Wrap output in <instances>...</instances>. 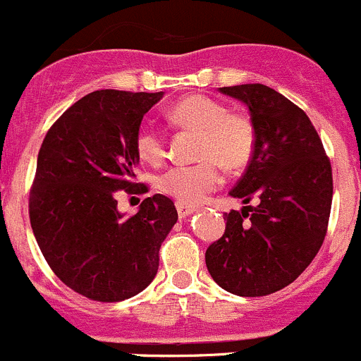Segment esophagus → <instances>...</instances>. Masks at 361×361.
Returning <instances> with one entry per match:
<instances>
[{
	"instance_id": "esophagus-1",
	"label": "esophagus",
	"mask_w": 361,
	"mask_h": 361,
	"mask_svg": "<svg viewBox=\"0 0 361 361\" xmlns=\"http://www.w3.org/2000/svg\"><path fill=\"white\" fill-rule=\"evenodd\" d=\"M195 212V209L189 205H182V203H177V214H179V217H185L189 216V214Z\"/></svg>"
}]
</instances>
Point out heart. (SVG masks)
Wrapping results in <instances>:
<instances>
[{
	"label": "heart",
	"instance_id": "heart-1",
	"mask_svg": "<svg viewBox=\"0 0 361 361\" xmlns=\"http://www.w3.org/2000/svg\"><path fill=\"white\" fill-rule=\"evenodd\" d=\"M169 119L179 130L198 133L195 165H176L158 177V189L182 205H196L223 184L224 166L230 172L245 169L256 149V128L251 117L230 112L224 103L191 94L173 103ZM144 161H161L166 154L165 135L154 124H142L135 137Z\"/></svg>",
	"mask_w": 361,
	"mask_h": 361
}]
</instances>
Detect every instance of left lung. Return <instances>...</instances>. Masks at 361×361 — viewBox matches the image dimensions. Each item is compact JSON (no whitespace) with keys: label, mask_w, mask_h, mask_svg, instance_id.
Here are the masks:
<instances>
[{"label":"left lung","mask_w":361,"mask_h":361,"mask_svg":"<svg viewBox=\"0 0 361 361\" xmlns=\"http://www.w3.org/2000/svg\"><path fill=\"white\" fill-rule=\"evenodd\" d=\"M247 105L256 149L230 195L249 203L224 214L205 252L212 279L238 297H265L310 265L328 230L334 177L323 142L300 106L263 84L221 87Z\"/></svg>","instance_id":"8db88e82"}]
</instances>
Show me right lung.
<instances>
[{"mask_svg":"<svg viewBox=\"0 0 361 361\" xmlns=\"http://www.w3.org/2000/svg\"><path fill=\"white\" fill-rule=\"evenodd\" d=\"M163 92L102 89L85 94L51 126L38 152L30 221L52 272L82 297L121 302L152 283L159 247L177 210L154 195L124 217L117 195H145L135 182V137Z\"/></svg>","mask_w":361,"mask_h":361,"instance_id":"right-lung-1","label":"right lung"}]
</instances>
